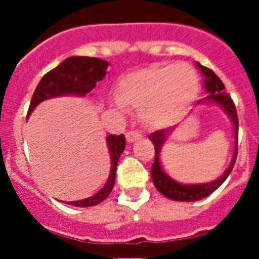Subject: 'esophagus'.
<instances>
[{
  "instance_id": "obj_1",
  "label": "esophagus",
  "mask_w": 259,
  "mask_h": 259,
  "mask_svg": "<svg viewBox=\"0 0 259 259\" xmlns=\"http://www.w3.org/2000/svg\"><path fill=\"white\" fill-rule=\"evenodd\" d=\"M125 139H127L128 143H132V141H136L139 139H141V132L139 130H134V131H128L125 134Z\"/></svg>"
}]
</instances>
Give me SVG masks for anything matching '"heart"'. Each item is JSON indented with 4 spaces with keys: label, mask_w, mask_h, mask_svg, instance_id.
<instances>
[{
    "label": "heart",
    "mask_w": 259,
    "mask_h": 259,
    "mask_svg": "<svg viewBox=\"0 0 259 259\" xmlns=\"http://www.w3.org/2000/svg\"><path fill=\"white\" fill-rule=\"evenodd\" d=\"M197 93V76L187 65L153 66L127 75L116 87L118 101L140 109L143 120L152 127L175 122Z\"/></svg>",
    "instance_id": "heart-1"
}]
</instances>
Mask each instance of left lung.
Returning a JSON list of instances; mask_svg holds the SVG:
<instances>
[{
	"instance_id": "left-lung-1",
	"label": "left lung",
	"mask_w": 259,
	"mask_h": 259,
	"mask_svg": "<svg viewBox=\"0 0 259 259\" xmlns=\"http://www.w3.org/2000/svg\"><path fill=\"white\" fill-rule=\"evenodd\" d=\"M197 67L200 68L202 75L205 76V88H206V92L209 93L205 97V100L221 105L222 109L227 113V115L231 119V122H232L233 128H235V150H233L232 161H231L230 166H228L227 170L224 171V174L219 179L214 180L211 183H205V184L184 185L172 180L170 176H167L162 171L161 164H159V152H161L162 144H163L164 139H166L167 134H168V130H159V131H155L153 134H150L149 140L153 143L155 150L154 163H153L152 171H150L154 187L158 189V192H161L167 198H170V200L174 201H182V202H192V201L201 200V198L211 194L215 189H218L231 174L237 158L239 118H237L236 106L233 104L231 96L228 93H226V87L222 83V80L217 76L214 71L200 65V63H197Z\"/></svg>"
}]
</instances>
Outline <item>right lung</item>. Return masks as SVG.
Instances as JSON below:
<instances>
[{"label":"right lung","mask_w":259,"mask_h":259,"mask_svg":"<svg viewBox=\"0 0 259 259\" xmlns=\"http://www.w3.org/2000/svg\"><path fill=\"white\" fill-rule=\"evenodd\" d=\"M107 66L109 63L106 61L93 58V57H70L65 59L61 65L47 72L40 80V83L37 84L32 96L27 115H29L41 101L48 98L63 95H88L95 88L97 81H100L105 76ZM106 140L110 158H111V170H110L106 185L92 197L66 203L79 207L95 206L107 198L110 192L113 191L114 183H115L116 163L124 150L125 139L124 135H109Z\"/></svg>","instance_id":"right-lung-1"}]
</instances>
